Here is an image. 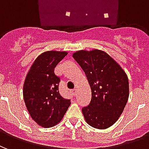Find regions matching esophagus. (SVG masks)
Wrapping results in <instances>:
<instances>
[{
  "label": "esophagus",
  "instance_id": "obj_1",
  "mask_svg": "<svg viewBox=\"0 0 149 149\" xmlns=\"http://www.w3.org/2000/svg\"><path fill=\"white\" fill-rule=\"evenodd\" d=\"M71 93L73 94L74 96H76V95H77V89H76V88H75V89H72V90H71Z\"/></svg>",
  "mask_w": 149,
  "mask_h": 149
}]
</instances>
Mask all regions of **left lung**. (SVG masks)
<instances>
[{"label":"left lung","instance_id":"obj_1","mask_svg":"<svg viewBox=\"0 0 149 149\" xmlns=\"http://www.w3.org/2000/svg\"><path fill=\"white\" fill-rule=\"evenodd\" d=\"M72 57L87 77L92 99L82 113L88 125L105 129L118 120L128 99L127 75L121 67L101 50L78 51Z\"/></svg>","mask_w":149,"mask_h":149}]
</instances>
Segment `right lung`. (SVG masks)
<instances>
[{
    "label": "right lung",
    "mask_w": 149,
    "mask_h": 149,
    "mask_svg": "<svg viewBox=\"0 0 149 149\" xmlns=\"http://www.w3.org/2000/svg\"><path fill=\"white\" fill-rule=\"evenodd\" d=\"M66 52L48 51L37 57L28 72L23 87L25 105L33 119L44 128L57 125L71 103L59 93L61 78L54 72Z\"/></svg>",
    "instance_id": "obj_1"
}]
</instances>
